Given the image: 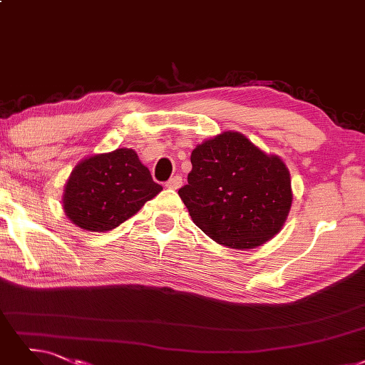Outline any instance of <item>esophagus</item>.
Instances as JSON below:
<instances>
[{
  "label": "esophagus",
  "instance_id": "34e87169",
  "mask_svg": "<svg viewBox=\"0 0 365 365\" xmlns=\"http://www.w3.org/2000/svg\"><path fill=\"white\" fill-rule=\"evenodd\" d=\"M181 185H182V178L180 177V175H175V177H172L169 181H166V187L172 188V190H177V188H180Z\"/></svg>",
  "mask_w": 365,
  "mask_h": 365
}]
</instances>
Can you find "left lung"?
Returning <instances> with one entry per match:
<instances>
[{
  "label": "left lung",
  "mask_w": 365,
  "mask_h": 365,
  "mask_svg": "<svg viewBox=\"0 0 365 365\" xmlns=\"http://www.w3.org/2000/svg\"><path fill=\"white\" fill-rule=\"evenodd\" d=\"M192 172L178 195L195 225L230 249H255L271 240L292 203L290 175L237 132L197 145Z\"/></svg>",
  "instance_id": "1"
}]
</instances>
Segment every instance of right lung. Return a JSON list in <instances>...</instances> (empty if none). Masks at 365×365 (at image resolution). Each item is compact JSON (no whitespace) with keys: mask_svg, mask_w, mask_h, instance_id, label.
Returning a JSON list of instances; mask_svg holds the SVG:
<instances>
[{"mask_svg":"<svg viewBox=\"0 0 365 365\" xmlns=\"http://www.w3.org/2000/svg\"><path fill=\"white\" fill-rule=\"evenodd\" d=\"M162 192L133 150L120 148L82 160L66 184L63 207L85 230L115 229Z\"/></svg>","mask_w":365,"mask_h":365,"instance_id":"obj_1","label":"right lung"}]
</instances>
